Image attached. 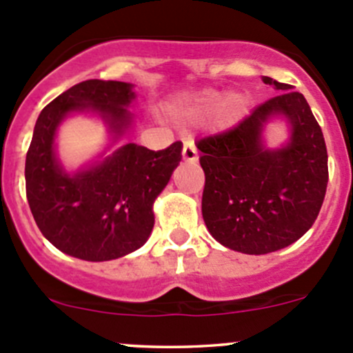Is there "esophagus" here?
<instances>
[{
  "label": "esophagus",
  "mask_w": 353,
  "mask_h": 353,
  "mask_svg": "<svg viewBox=\"0 0 353 353\" xmlns=\"http://www.w3.org/2000/svg\"><path fill=\"white\" fill-rule=\"evenodd\" d=\"M183 159L186 162H196L198 160V150L194 147L193 141H184V147H183Z\"/></svg>",
  "instance_id": "34e87169"
}]
</instances>
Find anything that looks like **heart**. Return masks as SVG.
Returning a JSON list of instances; mask_svg holds the SVG:
<instances>
[{
  "instance_id": "obj_1",
  "label": "heart",
  "mask_w": 353,
  "mask_h": 353,
  "mask_svg": "<svg viewBox=\"0 0 353 353\" xmlns=\"http://www.w3.org/2000/svg\"><path fill=\"white\" fill-rule=\"evenodd\" d=\"M201 102L205 105H213V104H216V102H219V97H216V95H213V94H206V95H203L201 97ZM229 114L230 116H232L234 114V110H236V104H234V102H230L229 104Z\"/></svg>"
}]
</instances>
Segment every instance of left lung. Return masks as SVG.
<instances>
[{
    "label": "left lung",
    "instance_id": "obj_1",
    "mask_svg": "<svg viewBox=\"0 0 353 353\" xmlns=\"http://www.w3.org/2000/svg\"><path fill=\"white\" fill-rule=\"evenodd\" d=\"M263 81L280 94L230 130L196 143L206 229L220 244L245 254H266L301 239L318 219L328 186V152L307 101L292 85L270 77ZM280 113L292 126L291 143L266 151L262 126Z\"/></svg>",
    "mask_w": 353,
    "mask_h": 353
}]
</instances>
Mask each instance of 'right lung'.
Here are the masks:
<instances>
[{"instance_id":"add662e5","label":"right lung","mask_w":353,"mask_h":353,"mask_svg":"<svg viewBox=\"0 0 353 353\" xmlns=\"http://www.w3.org/2000/svg\"><path fill=\"white\" fill-rule=\"evenodd\" d=\"M130 83L85 80L39 114L25 160V188L35 223L59 251L85 261H108L137 251L154 229L155 198L181 162L183 143L148 150L126 143L104 162L74 176L54 157L56 128L74 110H97L119 137L131 123Z\"/></svg>"}]
</instances>
